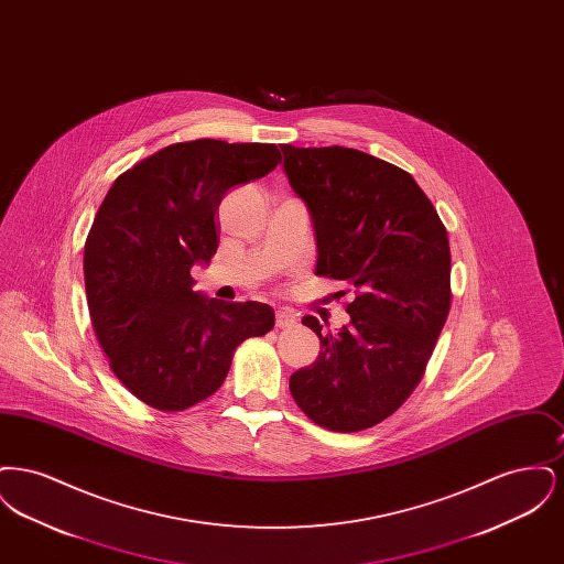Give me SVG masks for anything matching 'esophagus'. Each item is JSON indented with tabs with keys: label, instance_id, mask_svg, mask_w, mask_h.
Wrapping results in <instances>:
<instances>
[{
	"label": "esophagus",
	"instance_id": "34e87169",
	"mask_svg": "<svg viewBox=\"0 0 564 564\" xmlns=\"http://www.w3.org/2000/svg\"><path fill=\"white\" fill-rule=\"evenodd\" d=\"M276 327H292V325H295V317L294 313L292 311H288V308H281V311H276Z\"/></svg>",
	"mask_w": 564,
	"mask_h": 564
}]
</instances>
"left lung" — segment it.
I'll return each mask as SVG.
<instances>
[{
    "label": "left lung",
    "instance_id": "1",
    "mask_svg": "<svg viewBox=\"0 0 564 564\" xmlns=\"http://www.w3.org/2000/svg\"><path fill=\"white\" fill-rule=\"evenodd\" d=\"M317 242L315 274L347 281L350 322L290 378L302 412L325 430H368L391 416L427 368L451 311L448 235L410 173L350 148L281 145Z\"/></svg>",
    "mask_w": 564,
    "mask_h": 564
}]
</instances>
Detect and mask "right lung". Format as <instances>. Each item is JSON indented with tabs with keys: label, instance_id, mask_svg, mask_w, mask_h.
I'll use <instances>...</instances> for the list:
<instances>
[{
	"label": "right lung",
	"instance_id": "1",
	"mask_svg": "<svg viewBox=\"0 0 564 564\" xmlns=\"http://www.w3.org/2000/svg\"><path fill=\"white\" fill-rule=\"evenodd\" d=\"M279 162L272 143L196 139L137 162L109 188L84 245V283L109 366L141 402L177 412L207 400L242 340L274 327L272 306L194 292L189 270L217 251L224 194Z\"/></svg>",
	"mask_w": 564,
	"mask_h": 564
}]
</instances>
